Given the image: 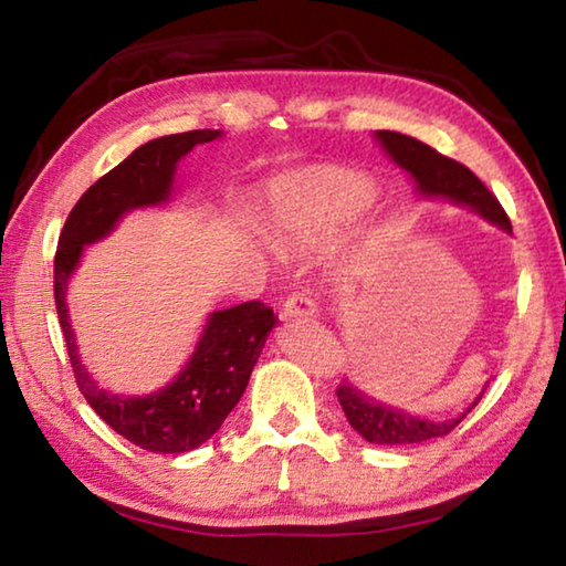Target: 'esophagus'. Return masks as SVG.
Returning a JSON list of instances; mask_svg holds the SVG:
<instances>
[{
  "label": "esophagus",
  "mask_w": 566,
  "mask_h": 566,
  "mask_svg": "<svg viewBox=\"0 0 566 566\" xmlns=\"http://www.w3.org/2000/svg\"><path fill=\"white\" fill-rule=\"evenodd\" d=\"M317 314V302L312 300L310 292H292L282 304V317H314Z\"/></svg>",
  "instance_id": "34e87169"
}]
</instances>
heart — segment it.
I'll list each match as a JSON object with an SVG mask.
<instances>
[{"label":"heart","instance_id":"obj_1","mask_svg":"<svg viewBox=\"0 0 566 566\" xmlns=\"http://www.w3.org/2000/svg\"><path fill=\"white\" fill-rule=\"evenodd\" d=\"M369 179L342 169H312L286 179L276 191L274 229L286 239L327 237L375 202Z\"/></svg>","mask_w":566,"mask_h":566}]
</instances>
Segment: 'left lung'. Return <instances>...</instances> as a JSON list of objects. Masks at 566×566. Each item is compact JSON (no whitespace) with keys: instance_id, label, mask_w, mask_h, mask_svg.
I'll return each instance as SVG.
<instances>
[{"instance_id":"1","label":"left lung","mask_w":566,"mask_h":566,"mask_svg":"<svg viewBox=\"0 0 566 566\" xmlns=\"http://www.w3.org/2000/svg\"><path fill=\"white\" fill-rule=\"evenodd\" d=\"M377 139L387 149V155L415 177L421 195L444 197L457 205L472 207L484 219H490V222L512 232V222L506 217L504 207L500 205V199L484 187V181L472 169L459 165L452 157H444L442 151L432 149L424 142L407 137V134L381 129L377 132ZM337 397L349 424L371 444H419L427 442V439L447 437L472 411V407H476V401L482 399V395H479L474 405L454 419L432 421L411 417L405 409H395L389 405H381V401H375L354 387L349 379H344L337 387Z\"/></svg>"}]
</instances>
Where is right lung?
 <instances>
[{"label":"right lung","instance_id":"1","mask_svg":"<svg viewBox=\"0 0 566 566\" xmlns=\"http://www.w3.org/2000/svg\"><path fill=\"white\" fill-rule=\"evenodd\" d=\"M219 137L217 129H195L151 139L84 191L66 217L54 254V304L60 314L76 387L114 432L147 452H191L212 437L242 399L249 375L260 359L276 317L264 302H244L209 317L202 339L161 391L147 397H119L99 389L84 371L66 319V282L80 264L84 244L109 234L129 209L159 205L169 197L177 161L195 145Z\"/></svg>","mask_w":566,"mask_h":566}]
</instances>
